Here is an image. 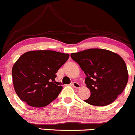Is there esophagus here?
<instances>
[{"label": "esophagus", "mask_w": 135, "mask_h": 135, "mask_svg": "<svg viewBox=\"0 0 135 135\" xmlns=\"http://www.w3.org/2000/svg\"><path fill=\"white\" fill-rule=\"evenodd\" d=\"M72 86H73V87L76 88V89H79L80 88L79 84L77 83H76V82H73V83H72Z\"/></svg>", "instance_id": "1"}]
</instances>
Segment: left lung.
I'll return each instance as SVG.
<instances>
[{"label": "left lung", "mask_w": 135, "mask_h": 135, "mask_svg": "<svg viewBox=\"0 0 135 135\" xmlns=\"http://www.w3.org/2000/svg\"><path fill=\"white\" fill-rule=\"evenodd\" d=\"M71 57L86 75L85 83L91 92L85 102L97 106H107L123 93L128 82V71L123 58L116 53L90 49Z\"/></svg>", "instance_id": "1"}]
</instances>
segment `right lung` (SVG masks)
<instances>
[{
  "label": "right lung",
  "mask_w": 135,
  "mask_h": 135,
  "mask_svg": "<svg viewBox=\"0 0 135 135\" xmlns=\"http://www.w3.org/2000/svg\"><path fill=\"white\" fill-rule=\"evenodd\" d=\"M69 55L52 50H33L22 54L13 66L14 90L30 106H47L62 90L56 85V73Z\"/></svg>",
  "instance_id": "1"
}]
</instances>
